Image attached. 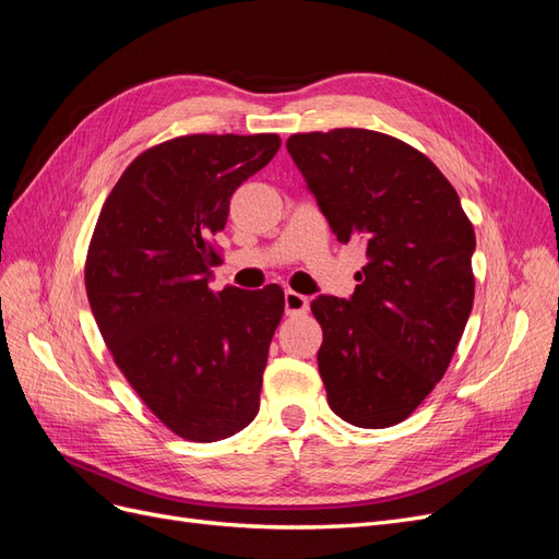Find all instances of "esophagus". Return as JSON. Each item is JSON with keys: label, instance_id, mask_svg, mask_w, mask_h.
<instances>
[{"label": "esophagus", "instance_id": "esophagus-1", "mask_svg": "<svg viewBox=\"0 0 559 559\" xmlns=\"http://www.w3.org/2000/svg\"><path fill=\"white\" fill-rule=\"evenodd\" d=\"M284 310L286 314H302L308 312V298L296 292H286L284 294Z\"/></svg>", "mask_w": 559, "mask_h": 559}]
</instances>
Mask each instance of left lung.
<instances>
[{"label":"left lung","mask_w":559,"mask_h":559,"mask_svg":"<svg viewBox=\"0 0 559 559\" xmlns=\"http://www.w3.org/2000/svg\"><path fill=\"white\" fill-rule=\"evenodd\" d=\"M337 242L366 265L349 298L319 294L317 364L331 411L361 429L403 421L445 376L473 308L476 233L419 151L364 128L286 140Z\"/></svg>","instance_id":"8db88e82"}]
</instances>
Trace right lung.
<instances>
[{
    "label": "right lung",
    "instance_id": "add662e5",
    "mask_svg": "<svg viewBox=\"0 0 559 559\" xmlns=\"http://www.w3.org/2000/svg\"><path fill=\"white\" fill-rule=\"evenodd\" d=\"M280 144L277 134L158 144L128 165L97 218L86 261L97 329L134 392L186 441H222L259 413L284 292L214 294L212 235Z\"/></svg>",
    "mask_w": 559,
    "mask_h": 559
}]
</instances>
